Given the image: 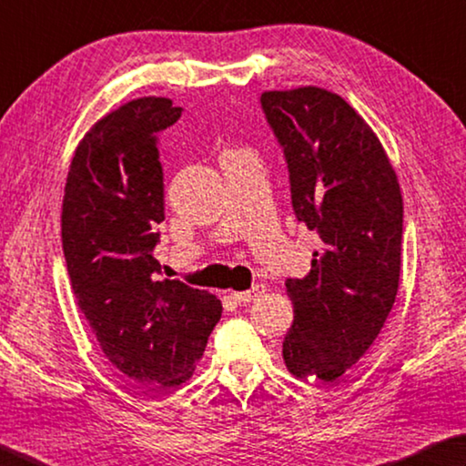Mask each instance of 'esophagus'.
<instances>
[{
  "label": "esophagus",
  "mask_w": 466,
  "mask_h": 466,
  "mask_svg": "<svg viewBox=\"0 0 466 466\" xmlns=\"http://www.w3.org/2000/svg\"><path fill=\"white\" fill-rule=\"evenodd\" d=\"M264 285H254L250 290H244V293H234V300L238 305H248L252 300H257L258 297L264 295Z\"/></svg>",
  "instance_id": "1"
}]
</instances>
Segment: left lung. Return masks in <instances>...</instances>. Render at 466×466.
<instances>
[{"instance_id":"obj_1","label":"left lung","mask_w":466,"mask_h":466,"mask_svg":"<svg viewBox=\"0 0 466 466\" xmlns=\"http://www.w3.org/2000/svg\"><path fill=\"white\" fill-rule=\"evenodd\" d=\"M285 153L299 222L317 232L305 279H287L295 319L282 358L297 378L335 381L376 341L396 300L404 206L370 125L329 90L260 96Z\"/></svg>"}]
</instances>
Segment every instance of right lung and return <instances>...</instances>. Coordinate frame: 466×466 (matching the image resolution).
I'll return each instance as SVG.
<instances>
[{
  "instance_id": "add662e5",
  "label": "right lung",
  "mask_w": 466,
  "mask_h": 466,
  "mask_svg": "<svg viewBox=\"0 0 466 466\" xmlns=\"http://www.w3.org/2000/svg\"><path fill=\"white\" fill-rule=\"evenodd\" d=\"M169 98L145 96L90 129L70 163L62 250L76 303L108 361L141 390L184 384L220 321L222 303L153 257L166 220L159 133L177 121Z\"/></svg>"
}]
</instances>
